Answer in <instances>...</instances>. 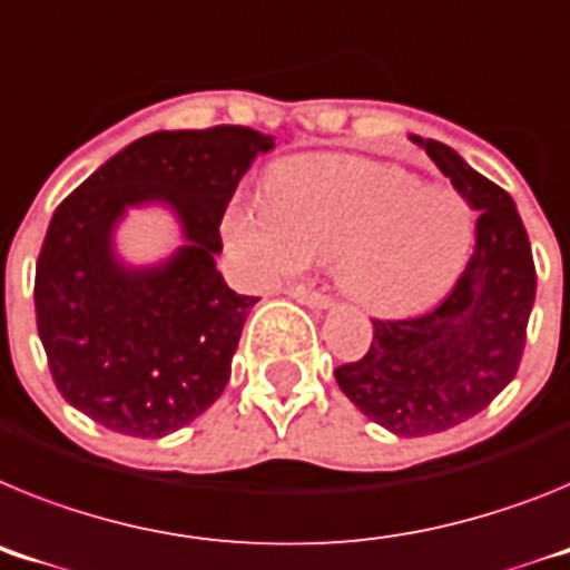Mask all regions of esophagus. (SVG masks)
Returning <instances> with one entry per match:
<instances>
[{
	"label": "esophagus",
	"instance_id": "34e87169",
	"mask_svg": "<svg viewBox=\"0 0 570 570\" xmlns=\"http://www.w3.org/2000/svg\"><path fill=\"white\" fill-rule=\"evenodd\" d=\"M288 296H294L296 303L308 305V308H332V305H334L332 296L323 294V291L305 288V285H291Z\"/></svg>",
	"mask_w": 570,
	"mask_h": 570
}]
</instances>
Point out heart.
<instances>
[{"mask_svg": "<svg viewBox=\"0 0 570 570\" xmlns=\"http://www.w3.org/2000/svg\"><path fill=\"white\" fill-rule=\"evenodd\" d=\"M233 245L262 276L299 262H337V279L374 314H412L444 296L475 242L464 193L360 155L282 164L262 207L227 222Z\"/></svg>", "mask_w": 570, "mask_h": 570, "instance_id": "obj_1", "label": "heart"}]
</instances>
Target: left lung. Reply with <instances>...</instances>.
Wrapping results in <instances>:
<instances>
[{
	"instance_id": "1",
	"label": "left lung",
	"mask_w": 570,
	"mask_h": 570,
	"mask_svg": "<svg viewBox=\"0 0 570 570\" xmlns=\"http://www.w3.org/2000/svg\"><path fill=\"white\" fill-rule=\"evenodd\" d=\"M412 140L479 210L473 256L438 308L372 320L368 352L334 368V377L368 421L401 438H424L488 410L517 377L537 267L513 198L446 144Z\"/></svg>"
}]
</instances>
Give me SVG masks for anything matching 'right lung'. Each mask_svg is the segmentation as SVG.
Here are the masks:
<instances>
[{
  "label": "right lung",
  "instance_id": "add662e5",
  "mask_svg": "<svg viewBox=\"0 0 570 570\" xmlns=\"http://www.w3.org/2000/svg\"><path fill=\"white\" fill-rule=\"evenodd\" d=\"M274 138L247 126L153 132L120 149L53 210L33 305L51 377L75 410L132 438H164L230 381L256 296L218 274L222 216ZM169 203L188 242L155 268H126L110 230L126 206Z\"/></svg>",
  "mask_w": 570,
  "mask_h": 570
}]
</instances>
